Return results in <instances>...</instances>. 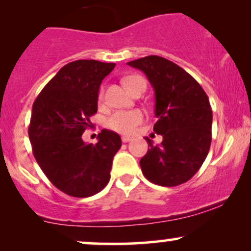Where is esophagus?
I'll list each match as a JSON object with an SVG mask.
<instances>
[{
    "instance_id": "esophagus-1",
    "label": "esophagus",
    "mask_w": 251,
    "mask_h": 251,
    "mask_svg": "<svg viewBox=\"0 0 251 251\" xmlns=\"http://www.w3.org/2000/svg\"><path fill=\"white\" fill-rule=\"evenodd\" d=\"M131 140H132L131 137H126V135L122 137V142L123 143H128V142H131Z\"/></svg>"
}]
</instances>
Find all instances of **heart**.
Returning a JSON list of instances; mask_svg holds the SVG:
<instances>
[{
  "label": "heart",
  "mask_w": 251,
  "mask_h": 251,
  "mask_svg": "<svg viewBox=\"0 0 251 251\" xmlns=\"http://www.w3.org/2000/svg\"><path fill=\"white\" fill-rule=\"evenodd\" d=\"M139 81H143V79L138 75H131L124 79V83L131 93L137 87V83ZM103 94L101 91L99 94V99L101 100ZM144 119H145V116H144L143 111L138 108L131 109V111H117L108 118L107 126L108 128L118 132V133L131 134L144 122Z\"/></svg>",
  "instance_id": "obj_1"
}]
</instances>
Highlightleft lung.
Wrapping results in <instances>:
<instances>
[{
	"label": "left lung",
	"instance_id": "obj_1",
	"mask_svg": "<svg viewBox=\"0 0 251 251\" xmlns=\"http://www.w3.org/2000/svg\"><path fill=\"white\" fill-rule=\"evenodd\" d=\"M143 71L153 86V131L163 135L160 145L140 159L143 175L160 186H177L191 179L205 160L211 145L212 111L201 86L188 72L165 57L149 55L127 62Z\"/></svg>",
	"mask_w": 251,
	"mask_h": 251
}]
</instances>
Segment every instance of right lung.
<instances>
[{
  "mask_svg": "<svg viewBox=\"0 0 251 251\" xmlns=\"http://www.w3.org/2000/svg\"><path fill=\"white\" fill-rule=\"evenodd\" d=\"M114 67L97 60L67 63L33 103L28 134L34 157L50 183L72 197H89L107 185L122 146L119 134L106 128L97 144L81 138L93 126L99 87Z\"/></svg>",
  "mask_w": 251,
  "mask_h": 251,
  "instance_id": "1",
  "label": "right lung"
}]
</instances>
